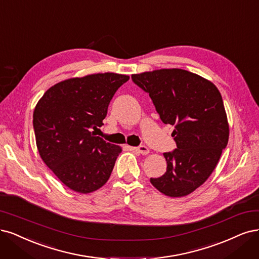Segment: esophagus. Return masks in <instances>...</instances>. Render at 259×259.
<instances>
[{
  "label": "esophagus",
  "mask_w": 259,
  "mask_h": 259,
  "mask_svg": "<svg viewBox=\"0 0 259 259\" xmlns=\"http://www.w3.org/2000/svg\"><path fill=\"white\" fill-rule=\"evenodd\" d=\"M135 150L138 151V152H139L140 154H142V155H146V154H148V153L150 152L149 149H148L146 146H139V147L135 148Z\"/></svg>",
  "instance_id": "obj_1"
}]
</instances>
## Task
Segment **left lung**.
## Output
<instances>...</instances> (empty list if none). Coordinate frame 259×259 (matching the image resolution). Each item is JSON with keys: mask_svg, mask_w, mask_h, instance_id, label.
<instances>
[{"mask_svg": "<svg viewBox=\"0 0 259 259\" xmlns=\"http://www.w3.org/2000/svg\"><path fill=\"white\" fill-rule=\"evenodd\" d=\"M149 93L159 118L175 126L177 149L166 152L167 170L150 182L169 197H183L206 182L229 137L222 95L209 80L180 68L132 75Z\"/></svg>", "mask_w": 259, "mask_h": 259, "instance_id": "8db88e82", "label": "left lung"}]
</instances>
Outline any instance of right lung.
Returning a JSON list of instances; mask_svg holds the SVG:
<instances>
[{
	"label": "right lung",
	"instance_id": "right-lung-1",
	"mask_svg": "<svg viewBox=\"0 0 259 259\" xmlns=\"http://www.w3.org/2000/svg\"><path fill=\"white\" fill-rule=\"evenodd\" d=\"M128 79L114 73L66 79L36 104L33 127L39 155L68 189L88 194L108 181L122 149L92 130L103 125L114 93Z\"/></svg>",
	"mask_w": 259,
	"mask_h": 259
}]
</instances>
